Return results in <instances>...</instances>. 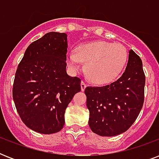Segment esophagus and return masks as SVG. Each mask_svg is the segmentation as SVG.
<instances>
[{
  "label": "esophagus",
  "mask_w": 159,
  "mask_h": 159,
  "mask_svg": "<svg viewBox=\"0 0 159 159\" xmlns=\"http://www.w3.org/2000/svg\"><path fill=\"white\" fill-rule=\"evenodd\" d=\"M86 87H87V84H86V82H83V81H82V82H81V89H82V91H84V90L86 89Z\"/></svg>",
  "instance_id": "1"
}]
</instances>
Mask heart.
I'll list each match as a JSON object with an SVG mask.
<instances>
[{"instance_id":"1","label":"heart","mask_w":159,"mask_h":159,"mask_svg":"<svg viewBox=\"0 0 159 159\" xmlns=\"http://www.w3.org/2000/svg\"><path fill=\"white\" fill-rule=\"evenodd\" d=\"M85 63V72L95 84L107 85L118 79L128 61V52L124 45L106 41L85 43L67 54V64L72 69Z\"/></svg>"}]
</instances>
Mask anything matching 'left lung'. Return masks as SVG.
<instances>
[{
  "instance_id": "8db88e82",
  "label": "left lung",
  "mask_w": 159,
  "mask_h": 159,
  "mask_svg": "<svg viewBox=\"0 0 159 159\" xmlns=\"http://www.w3.org/2000/svg\"><path fill=\"white\" fill-rule=\"evenodd\" d=\"M144 85L142 60L130 50L125 71L116 82L85 89L91 129L101 136H116L129 129L143 107Z\"/></svg>"
}]
</instances>
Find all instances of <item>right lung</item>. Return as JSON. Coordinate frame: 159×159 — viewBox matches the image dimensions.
Returning a JSON list of instances; mask_svg holds the SVG:
<instances>
[{"label": "right lung", "mask_w": 159, "mask_h": 159, "mask_svg": "<svg viewBox=\"0 0 159 159\" xmlns=\"http://www.w3.org/2000/svg\"><path fill=\"white\" fill-rule=\"evenodd\" d=\"M67 35L49 32L30 43L16 72L12 96L16 111L27 127L38 133H57L81 79L66 72Z\"/></svg>", "instance_id": "obj_1"}]
</instances>
